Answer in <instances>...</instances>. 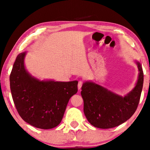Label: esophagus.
I'll use <instances>...</instances> for the list:
<instances>
[{
    "mask_svg": "<svg viewBox=\"0 0 150 150\" xmlns=\"http://www.w3.org/2000/svg\"><path fill=\"white\" fill-rule=\"evenodd\" d=\"M83 81H79V83H78V89H79V90L81 89V87H82V85H83Z\"/></svg>",
    "mask_w": 150,
    "mask_h": 150,
    "instance_id": "1",
    "label": "esophagus"
}]
</instances>
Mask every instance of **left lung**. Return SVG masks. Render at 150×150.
Listing matches in <instances>:
<instances>
[{
    "instance_id": "left-lung-1",
    "label": "left lung",
    "mask_w": 150,
    "mask_h": 150,
    "mask_svg": "<svg viewBox=\"0 0 150 150\" xmlns=\"http://www.w3.org/2000/svg\"><path fill=\"white\" fill-rule=\"evenodd\" d=\"M139 77L136 87L122 97L95 83L86 82L81 87L86 118L96 128L108 129L128 120L135 112L140 99L144 83V73L137 62Z\"/></svg>"
}]
</instances>
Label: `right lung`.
Wrapping results in <instances>:
<instances>
[{
	"instance_id": "1",
	"label": "right lung",
	"mask_w": 150,
	"mask_h": 150,
	"mask_svg": "<svg viewBox=\"0 0 150 150\" xmlns=\"http://www.w3.org/2000/svg\"><path fill=\"white\" fill-rule=\"evenodd\" d=\"M26 53L16 58L10 75V85L16 108L23 120L41 129H51L62 121L70 98L77 93V81H40L25 69Z\"/></svg>"
}]
</instances>
